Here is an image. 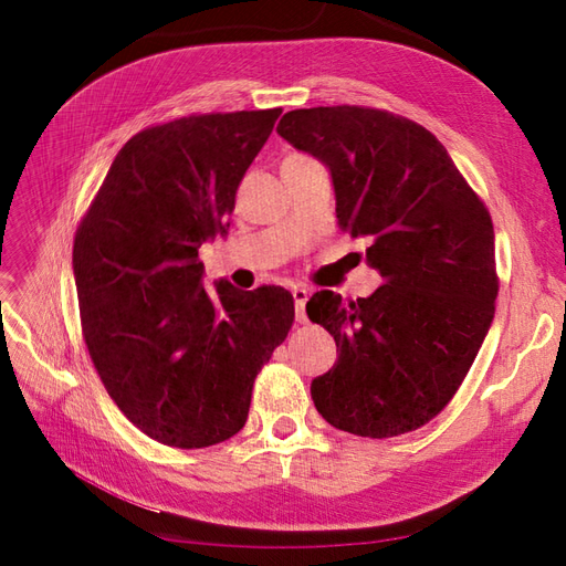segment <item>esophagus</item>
Segmentation results:
<instances>
[{
    "mask_svg": "<svg viewBox=\"0 0 566 566\" xmlns=\"http://www.w3.org/2000/svg\"><path fill=\"white\" fill-rule=\"evenodd\" d=\"M310 295H312V290H310V287H304V285L293 287L295 314H297V321H300V323H306V314H304V310H306V300H310Z\"/></svg>",
    "mask_w": 566,
    "mask_h": 566,
    "instance_id": "obj_1",
    "label": "esophagus"
}]
</instances>
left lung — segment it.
I'll return each instance as SVG.
<instances>
[{
	"label": "left lung",
	"mask_w": 566,
	"mask_h": 566,
	"mask_svg": "<svg viewBox=\"0 0 566 566\" xmlns=\"http://www.w3.org/2000/svg\"><path fill=\"white\" fill-rule=\"evenodd\" d=\"M276 132L331 169L337 224L368 243L382 285L306 314L335 337L337 364L312 382L337 430L387 439L437 418L474 361L499 297L493 221L432 132L366 106L283 115Z\"/></svg>",
	"instance_id": "left-lung-1"
}]
</instances>
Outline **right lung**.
<instances>
[{"label":"right lung","mask_w":566,"mask_h":566,"mask_svg":"<svg viewBox=\"0 0 566 566\" xmlns=\"http://www.w3.org/2000/svg\"><path fill=\"white\" fill-rule=\"evenodd\" d=\"M283 111L186 115L134 134L82 217V335L111 399L144 434L205 449L243 430L256 373L287 337L285 287H202L200 245Z\"/></svg>","instance_id":"1"}]
</instances>
